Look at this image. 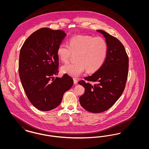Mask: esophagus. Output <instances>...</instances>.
Returning a JSON list of instances; mask_svg holds the SVG:
<instances>
[{
	"instance_id": "esophagus-1",
	"label": "esophagus",
	"mask_w": 149,
	"mask_h": 149,
	"mask_svg": "<svg viewBox=\"0 0 149 149\" xmlns=\"http://www.w3.org/2000/svg\"><path fill=\"white\" fill-rule=\"evenodd\" d=\"M78 80H77L76 79H74V83L75 84H77L78 83Z\"/></svg>"
}]
</instances>
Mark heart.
<instances>
[{
	"label": "heart",
	"mask_w": 149,
	"mask_h": 149,
	"mask_svg": "<svg viewBox=\"0 0 149 149\" xmlns=\"http://www.w3.org/2000/svg\"><path fill=\"white\" fill-rule=\"evenodd\" d=\"M108 53L106 41L102 37L91 36H78L71 37L69 45L60 44L57 50V55L63 63L67 62L72 54H75V62L62 66V72L72 77H78L85 71L92 73L103 66Z\"/></svg>",
	"instance_id": "heart-1"
}]
</instances>
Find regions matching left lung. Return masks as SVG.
<instances>
[{
  "label": "left lung",
  "instance_id": "8db88e82",
  "mask_svg": "<svg viewBox=\"0 0 149 149\" xmlns=\"http://www.w3.org/2000/svg\"><path fill=\"white\" fill-rule=\"evenodd\" d=\"M108 45L106 59L98 71L78 83L85 88L79 102L85 110L101 113L108 110L123 92L128 72V57L122 43L116 37L102 30ZM95 83L91 85L89 82Z\"/></svg>",
  "mask_w": 149,
  "mask_h": 149
}]
</instances>
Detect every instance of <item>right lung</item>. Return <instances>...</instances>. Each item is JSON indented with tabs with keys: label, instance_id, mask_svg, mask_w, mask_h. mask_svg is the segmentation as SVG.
Returning <instances> with one entry per match:
<instances>
[{
	"label": "right lung",
	"instance_id": "right-lung-1",
	"mask_svg": "<svg viewBox=\"0 0 149 149\" xmlns=\"http://www.w3.org/2000/svg\"><path fill=\"white\" fill-rule=\"evenodd\" d=\"M66 34L61 30L42 28L29 36L19 54V75L29 102L40 111H49L59 106L64 93L73 85L65 74L58 75L57 50Z\"/></svg>",
	"mask_w": 149,
	"mask_h": 149
}]
</instances>
